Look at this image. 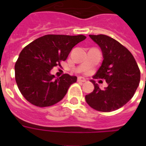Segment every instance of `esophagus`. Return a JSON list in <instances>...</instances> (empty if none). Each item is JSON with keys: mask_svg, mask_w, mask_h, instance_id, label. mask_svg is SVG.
<instances>
[{"mask_svg": "<svg viewBox=\"0 0 146 146\" xmlns=\"http://www.w3.org/2000/svg\"><path fill=\"white\" fill-rule=\"evenodd\" d=\"M77 81L79 82H85L86 81V80L85 79L84 77H82V76H80V77H78Z\"/></svg>", "mask_w": 146, "mask_h": 146, "instance_id": "esophagus-1", "label": "esophagus"}]
</instances>
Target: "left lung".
<instances>
[{
  "label": "left lung",
  "instance_id": "1",
  "mask_svg": "<svg viewBox=\"0 0 146 146\" xmlns=\"http://www.w3.org/2000/svg\"><path fill=\"white\" fill-rule=\"evenodd\" d=\"M89 37L99 45L104 57L93 78L104 80L108 87L101 89L92 81L95 89L86 96V101L96 111H115L134 96L140 81V70L133 54L120 42L102 34L89 35Z\"/></svg>",
  "mask_w": 146,
  "mask_h": 146
}]
</instances>
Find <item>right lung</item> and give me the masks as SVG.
I'll return each instance as SVG.
<instances>
[{
    "mask_svg": "<svg viewBox=\"0 0 146 146\" xmlns=\"http://www.w3.org/2000/svg\"><path fill=\"white\" fill-rule=\"evenodd\" d=\"M86 38L83 35H46L26 45L15 64V80L23 97L40 108L61 101L69 87L76 82L74 76L64 74L54 79L50 71L61 66L72 48Z\"/></svg>",
    "mask_w": 146,
    "mask_h": 146,
    "instance_id": "right-lung-1",
    "label": "right lung"
}]
</instances>
